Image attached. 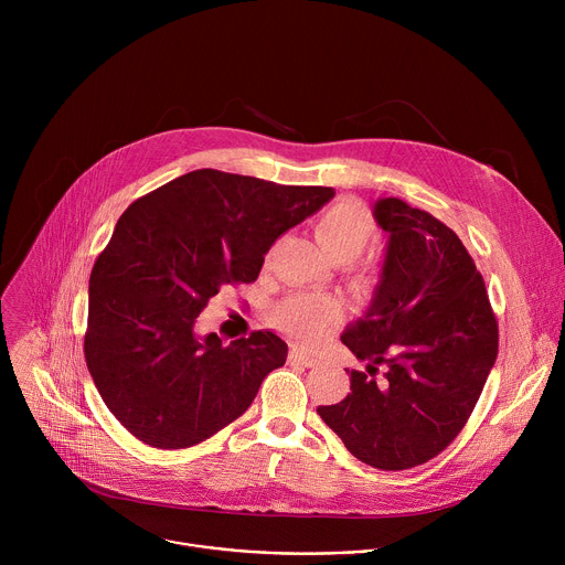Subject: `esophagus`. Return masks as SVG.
<instances>
[{
    "instance_id": "esophagus-1",
    "label": "esophagus",
    "mask_w": 565,
    "mask_h": 565,
    "mask_svg": "<svg viewBox=\"0 0 565 565\" xmlns=\"http://www.w3.org/2000/svg\"><path fill=\"white\" fill-rule=\"evenodd\" d=\"M288 364H295V366H306V369H310V366H315V364H317V360H315V358H308V355H303V353H297V351H292V353L288 355Z\"/></svg>"
}]
</instances>
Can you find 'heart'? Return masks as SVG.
I'll return each mask as SVG.
<instances>
[{"label":"heart","instance_id":"b5f03b06","mask_svg":"<svg viewBox=\"0 0 565 565\" xmlns=\"http://www.w3.org/2000/svg\"><path fill=\"white\" fill-rule=\"evenodd\" d=\"M373 214L358 201H340L321 212L315 221V236L333 259H355L375 236ZM342 317V303L331 295L299 292L284 299L275 312V327L299 342L315 347L324 340Z\"/></svg>","mask_w":565,"mask_h":565}]
</instances>
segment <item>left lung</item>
<instances>
[{
	"label": "left lung",
	"instance_id": "obj_1",
	"mask_svg": "<svg viewBox=\"0 0 565 565\" xmlns=\"http://www.w3.org/2000/svg\"><path fill=\"white\" fill-rule=\"evenodd\" d=\"M388 234L380 281L342 344L364 371L317 414L362 462L412 469L438 456L469 420L499 355V324L473 259L451 227L399 199L373 207ZM377 363L385 375L374 377Z\"/></svg>",
	"mask_w": 565,
	"mask_h": 565
}]
</instances>
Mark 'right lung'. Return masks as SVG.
Masks as SVG:
<instances>
[{"label":"right lung","instance_id":"obj_1","mask_svg":"<svg viewBox=\"0 0 565 565\" xmlns=\"http://www.w3.org/2000/svg\"><path fill=\"white\" fill-rule=\"evenodd\" d=\"M335 196L196 170L134 201L89 279L85 358L109 412L158 449L199 445L244 414L288 347L270 331L230 344L196 317L230 284H253L275 241Z\"/></svg>","mask_w":565,"mask_h":565}]
</instances>
